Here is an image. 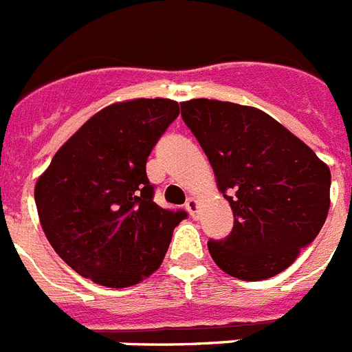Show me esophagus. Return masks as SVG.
<instances>
[{
  "mask_svg": "<svg viewBox=\"0 0 352 352\" xmlns=\"http://www.w3.org/2000/svg\"><path fill=\"white\" fill-rule=\"evenodd\" d=\"M186 209H188V212H190L191 217H197V212H199V200L190 197V199L186 200Z\"/></svg>",
  "mask_w": 352,
  "mask_h": 352,
  "instance_id": "esophagus-1",
  "label": "esophagus"
}]
</instances>
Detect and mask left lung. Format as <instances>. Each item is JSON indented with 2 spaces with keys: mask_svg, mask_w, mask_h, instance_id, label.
Listing matches in <instances>:
<instances>
[{
  "mask_svg": "<svg viewBox=\"0 0 352 352\" xmlns=\"http://www.w3.org/2000/svg\"><path fill=\"white\" fill-rule=\"evenodd\" d=\"M181 111L234 214L231 234L208 241L211 258L243 281L286 270L327 218V164L256 107L199 98L181 103Z\"/></svg>",
  "mask_w": 352,
  "mask_h": 352,
  "instance_id": "1",
  "label": "left lung"
}]
</instances>
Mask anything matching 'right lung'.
Instances as JSON below:
<instances>
[{"label": "right lung", "mask_w": 352, "mask_h": 352, "mask_svg": "<svg viewBox=\"0 0 352 352\" xmlns=\"http://www.w3.org/2000/svg\"><path fill=\"white\" fill-rule=\"evenodd\" d=\"M179 103H112L62 144L35 184L43 231L76 274L109 288L138 285L161 267L188 214L153 202L146 159Z\"/></svg>", "instance_id": "right-lung-1"}]
</instances>
